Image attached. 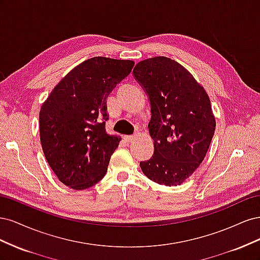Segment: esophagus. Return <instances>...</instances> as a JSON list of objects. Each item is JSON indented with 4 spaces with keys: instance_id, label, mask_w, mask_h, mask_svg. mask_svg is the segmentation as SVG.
<instances>
[{
    "instance_id": "esophagus-1",
    "label": "esophagus",
    "mask_w": 260,
    "mask_h": 260,
    "mask_svg": "<svg viewBox=\"0 0 260 260\" xmlns=\"http://www.w3.org/2000/svg\"><path fill=\"white\" fill-rule=\"evenodd\" d=\"M123 140H124L127 143H130V142H132L133 140H135V136H124V137H123Z\"/></svg>"
}]
</instances>
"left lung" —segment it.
I'll use <instances>...</instances> for the list:
<instances>
[{
    "label": "left lung",
    "mask_w": 260,
    "mask_h": 260,
    "mask_svg": "<svg viewBox=\"0 0 260 260\" xmlns=\"http://www.w3.org/2000/svg\"><path fill=\"white\" fill-rule=\"evenodd\" d=\"M133 76L149 98L154 141L153 156L140 167L156 183L180 185L199 168L214 137L208 94L188 70L165 56L141 60Z\"/></svg>",
    "instance_id": "1"
}]
</instances>
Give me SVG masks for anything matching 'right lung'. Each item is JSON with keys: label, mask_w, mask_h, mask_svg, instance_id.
Returning a JSON list of instances; mask_svg holds the SVG:
<instances>
[{"label": "right lung", "mask_w": 260, "mask_h": 260, "mask_svg": "<svg viewBox=\"0 0 260 260\" xmlns=\"http://www.w3.org/2000/svg\"><path fill=\"white\" fill-rule=\"evenodd\" d=\"M133 66L129 59H86L62 78L41 106L42 149L61 183L84 190L104 178L120 141L106 133V99Z\"/></svg>", "instance_id": "obj_1"}]
</instances>
